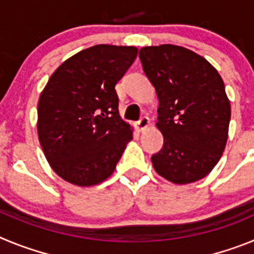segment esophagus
Listing matches in <instances>:
<instances>
[{
    "label": "esophagus",
    "instance_id": "obj_1",
    "mask_svg": "<svg viewBox=\"0 0 254 254\" xmlns=\"http://www.w3.org/2000/svg\"><path fill=\"white\" fill-rule=\"evenodd\" d=\"M149 125H150V118L147 116H143L141 117L140 121L137 122V128L140 129V131H143V129L146 128Z\"/></svg>",
    "mask_w": 254,
    "mask_h": 254
}]
</instances>
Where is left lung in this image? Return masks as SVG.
Instances as JSON below:
<instances>
[{
  "mask_svg": "<svg viewBox=\"0 0 254 254\" xmlns=\"http://www.w3.org/2000/svg\"><path fill=\"white\" fill-rule=\"evenodd\" d=\"M138 56L159 99L156 126L164 145L151 156L155 170L177 185L203 178L228 140L230 103L223 78L205 58L182 47H143Z\"/></svg>",
  "mask_w": 254,
  "mask_h": 254,
  "instance_id": "1",
  "label": "left lung"
}]
</instances>
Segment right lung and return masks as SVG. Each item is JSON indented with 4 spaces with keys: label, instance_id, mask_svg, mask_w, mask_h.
<instances>
[{
    "label": "right lung",
    "instance_id": "1",
    "mask_svg": "<svg viewBox=\"0 0 254 254\" xmlns=\"http://www.w3.org/2000/svg\"><path fill=\"white\" fill-rule=\"evenodd\" d=\"M136 56L134 47L94 46L64 61L48 80L38 103V136L64 181L94 186L116 169L132 138L116 85Z\"/></svg>",
    "mask_w": 254,
    "mask_h": 254
}]
</instances>
